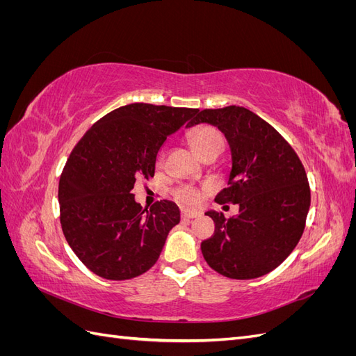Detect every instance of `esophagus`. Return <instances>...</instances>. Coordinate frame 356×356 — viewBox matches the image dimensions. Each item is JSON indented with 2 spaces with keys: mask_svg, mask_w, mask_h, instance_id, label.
Wrapping results in <instances>:
<instances>
[{
  "mask_svg": "<svg viewBox=\"0 0 356 356\" xmlns=\"http://www.w3.org/2000/svg\"><path fill=\"white\" fill-rule=\"evenodd\" d=\"M199 212L196 211H188V209H182L181 211V217L182 220H191V218H197L199 217Z\"/></svg>",
  "mask_w": 356,
  "mask_h": 356,
  "instance_id": "esophagus-1",
  "label": "esophagus"
}]
</instances>
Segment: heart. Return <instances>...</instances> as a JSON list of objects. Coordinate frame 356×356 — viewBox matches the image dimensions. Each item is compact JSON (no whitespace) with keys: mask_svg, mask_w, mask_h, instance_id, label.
Returning <instances> with one entry per match:
<instances>
[{"mask_svg":"<svg viewBox=\"0 0 356 356\" xmlns=\"http://www.w3.org/2000/svg\"><path fill=\"white\" fill-rule=\"evenodd\" d=\"M191 147L196 153L203 156L212 148H221L224 145V138L217 127L213 126H199L188 136ZM165 153L160 152L157 156V165L163 163ZM208 191V187H197L193 184H182L174 190V197L184 207H196L203 199V195Z\"/></svg>","mask_w":356,"mask_h":356,"instance_id":"heart-1","label":"heart"}]
</instances>
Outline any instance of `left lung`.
Here are the masks:
<instances>
[{"instance_id": "8db88e82", "label": "left lung", "mask_w": 356, "mask_h": 356, "mask_svg": "<svg viewBox=\"0 0 356 356\" xmlns=\"http://www.w3.org/2000/svg\"><path fill=\"white\" fill-rule=\"evenodd\" d=\"M199 123L217 126L232 148L229 186L215 202L239 204L230 218L207 212L215 232L202 242V254L222 276L260 277L293 252L305 232L310 208L305 166L286 139L245 106L202 110L187 126Z\"/></svg>"}]
</instances>
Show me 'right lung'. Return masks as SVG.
I'll return each mask as SVG.
<instances>
[{
	"label": "right lung",
	"instance_id": "right-lung-1",
	"mask_svg": "<svg viewBox=\"0 0 356 356\" xmlns=\"http://www.w3.org/2000/svg\"><path fill=\"white\" fill-rule=\"evenodd\" d=\"M197 108L129 104L99 118L71 152L59 179L60 225L80 261L111 281L145 273L179 222L174 202H135L136 179L154 177L166 138Z\"/></svg>",
	"mask_w": 356,
	"mask_h": 356
}]
</instances>
